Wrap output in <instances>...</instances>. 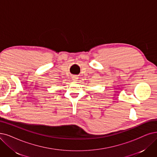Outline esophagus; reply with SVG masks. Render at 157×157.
I'll return each mask as SVG.
<instances>
[{"instance_id":"1","label":"esophagus","mask_w":157,"mask_h":157,"mask_svg":"<svg viewBox=\"0 0 157 157\" xmlns=\"http://www.w3.org/2000/svg\"><path fill=\"white\" fill-rule=\"evenodd\" d=\"M72 78H73V80H74V81L77 80V77L76 76H73Z\"/></svg>"}]
</instances>
